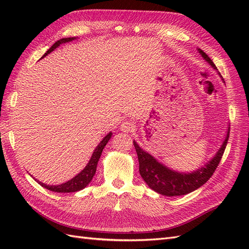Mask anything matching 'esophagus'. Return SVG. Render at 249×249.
Listing matches in <instances>:
<instances>
[{"instance_id": "34e87169", "label": "esophagus", "mask_w": 249, "mask_h": 249, "mask_svg": "<svg viewBox=\"0 0 249 249\" xmlns=\"http://www.w3.org/2000/svg\"><path fill=\"white\" fill-rule=\"evenodd\" d=\"M120 129L126 133L132 132L134 130V123L131 122V120H124V122H123L122 125H120Z\"/></svg>"}]
</instances>
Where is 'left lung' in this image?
<instances>
[{"label":"left lung","instance_id":"1","mask_svg":"<svg viewBox=\"0 0 249 249\" xmlns=\"http://www.w3.org/2000/svg\"><path fill=\"white\" fill-rule=\"evenodd\" d=\"M199 53L206 59V61L216 69L215 64L205 52L199 50ZM229 137L230 129L227 138H225L221 148L218 150L216 156L209 163H207L205 167H201L192 173H179L168 169L166 166H164V165L154 159V157L140 148L137 143L134 141V146L138 156L140 175L150 189L160 194L166 195V196H178V195L190 193L201 187L213 176V173L221 161L225 147L228 144Z\"/></svg>","mask_w":249,"mask_h":249}]
</instances>
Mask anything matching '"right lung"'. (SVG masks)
Here are the masks:
<instances>
[{"label": "right lung", "instance_id": "obj_1", "mask_svg": "<svg viewBox=\"0 0 249 249\" xmlns=\"http://www.w3.org/2000/svg\"><path fill=\"white\" fill-rule=\"evenodd\" d=\"M72 39L74 38H71V37H69V38H62L60 39L58 41H56L53 46L48 50V52L46 53V54L43 55L47 56L48 54H50L51 52L54 51L57 47H59L60 44L61 43H64V42H69V41H71ZM111 135L112 133H109L106 137H105L99 145L96 146L95 150L92 154V157L91 159H90L89 163L87 164V166L83 169L78 176L74 177L73 178H71V180H69V182H66L64 184H61V185H58V186H50V185H46L43 184L41 182H38V184L40 186H42L43 188H47L48 190H51V191H54V192H58V193H69V192H76V191H80L82 189H84V188L91 182V179L94 176V173L96 171V165H97V162H99L100 158H101V155H102V152L104 147L106 146V144L108 143L109 139L111 138ZM36 180V179H35Z\"/></svg>", "mask_w": 249, "mask_h": 249}]
</instances>
